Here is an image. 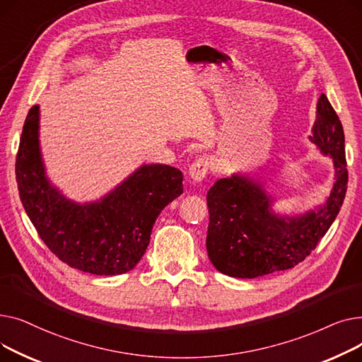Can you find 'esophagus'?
Masks as SVG:
<instances>
[{
	"mask_svg": "<svg viewBox=\"0 0 362 362\" xmlns=\"http://www.w3.org/2000/svg\"><path fill=\"white\" fill-rule=\"evenodd\" d=\"M208 170H210V161L205 157H201L189 167V176L194 182H202L208 175Z\"/></svg>",
	"mask_w": 362,
	"mask_h": 362,
	"instance_id": "1",
	"label": "esophagus"
}]
</instances>
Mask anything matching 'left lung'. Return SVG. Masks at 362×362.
Masks as SVG:
<instances>
[{"label": "left lung", "instance_id": "8db88e82", "mask_svg": "<svg viewBox=\"0 0 362 362\" xmlns=\"http://www.w3.org/2000/svg\"><path fill=\"white\" fill-rule=\"evenodd\" d=\"M334 164V183L317 211L281 217L272 211L273 198L258 182L242 175L220 179L206 194L210 224L206 252L214 267L230 277L254 279L295 267L327 233L348 189L344 127L325 93L317 103L310 136Z\"/></svg>", "mask_w": 362, "mask_h": 362}]
</instances>
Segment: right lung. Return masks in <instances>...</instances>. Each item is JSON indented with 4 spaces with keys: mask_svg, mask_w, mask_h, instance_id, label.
<instances>
[{
    "mask_svg": "<svg viewBox=\"0 0 362 362\" xmlns=\"http://www.w3.org/2000/svg\"><path fill=\"white\" fill-rule=\"evenodd\" d=\"M40 105L25 120L16 180L25 211L49 251L73 269L97 276L130 272L145 254L163 208L183 194L182 171L142 165L101 201L76 204L49 185L41 158Z\"/></svg>",
    "mask_w": 362,
    "mask_h": 362,
    "instance_id": "obj_1",
    "label": "right lung"
}]
</instances>
